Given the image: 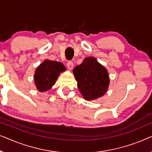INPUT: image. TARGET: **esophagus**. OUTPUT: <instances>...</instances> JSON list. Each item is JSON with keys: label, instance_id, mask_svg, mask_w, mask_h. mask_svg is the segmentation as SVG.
Returning <instances> with one entry per match:
<instances>
[{"label": "esophagus", "instance_id": "esophagus-1", "mask_svg": "<svg viewBox=\"0 0 152 152\" xmlns=\"http://www.w3.org/2000/svg\"><path fill=\"white\" fill-rule=\"evenodd\" d=\"M67 66L68 69H69V70H71L73 69V67H74V63L72 61H68L67 63Z\"/></svg>", "mask_w": 152, "mask_h": 152}]
</instances>
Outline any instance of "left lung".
Masks as SVG:
<instances>
[{"mask_svg": "<svg viewBox=\"0 0 152 152\" xmlns=\"http://www.w3.org/2000/svg\"><path fill=\"white\" fill-rule=\"evenodd\" d=\"M77 86L85 100H94L104 94L110 84L107 71L94 57L83 60L74 67Z\"/></svg>", "mask_w": 152, "mask_h": 152, "instance_id": "8db88e82", "label": "left lung"}]
</instances>
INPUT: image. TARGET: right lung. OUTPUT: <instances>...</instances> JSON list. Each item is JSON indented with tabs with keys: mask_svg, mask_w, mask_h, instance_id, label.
<instances>
[{
	"mask_svg": "<svg viewBox=\"0 0 152 152\" xmlns=\"http://www.w3.org/2000/svg\"><path fill=\"white\" fill-rule=\"evenodd\" d=\"M65 70L61 62L45 60L37 67L34 74V81L38 90L46 91L55 84L60 73Z\"/></svg>",
	"mask_w": 152,
	"mask_h": 152,
	"instance_id": "obj_1",
	"label": "right lung"
}]
</instances>
